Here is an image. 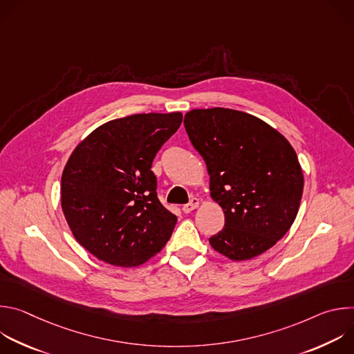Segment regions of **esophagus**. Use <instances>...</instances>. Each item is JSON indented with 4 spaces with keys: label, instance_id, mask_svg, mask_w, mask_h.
<instances>
[{
    "label": "esophagus",
    "instance_id": "esophagus-1",
    "mask_svg": "<svg viewBox=\"0 0 354 354\" xmlns=\"http://www.w3.org/2000/svg\"><path fill=\"white\" fill-rule=\"evenodd\" d=\"M198 206V198L197 197H192L190 198V201H189V203L187 205H185L183 207H182V212L183 213H190V212H193L196 207Z\"/></svg>",
    "mask_w": 354,
    "mask_h": 354
}]
</instances>
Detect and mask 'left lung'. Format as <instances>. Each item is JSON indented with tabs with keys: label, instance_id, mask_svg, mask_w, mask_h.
I'll list each match as a JSON object with an SVG mask.
<instances>
[{
	"label": "left lung",
	"instance_id": "8db88e82",
	"mask_svg": "<svg viewBox=\"0 0 354 354\" xmlns=\"http://www.w3.org/2000/svg\"><path fill=\"white\" fill-rule=\"evenodd\" d=\"M183 124L225 216L210 245L232 261L263 254L298 213L304 176L294 148L263 120L234 109H193Z\"/></svg>",
	"mask_w": 354,
	"mask_h": 354
}]
</instances>
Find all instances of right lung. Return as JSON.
I'll use <instances>...</instances> for the list:
<instances>
[{
	"label": "right lung",
	"mask_w": 354,
	"mask_h": 354,
	"mask_svg": "<svg viewBox=\"0 0 354 354\" xmlns=\"http://www.w3.org/2000/svg\"><path fill=\"white\" fill-rule=\"evenodd\" d=\"M180 123L179 112L115 119L73 151L62 207L75 239L97 259L138 266L171 238L178 218L160 201L151 165Z\"/></svg>",
	"instance_id": "add662e5"
}]
</instances>
